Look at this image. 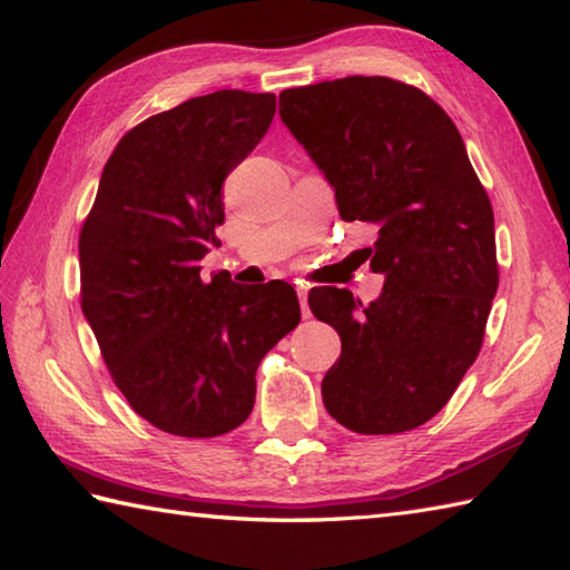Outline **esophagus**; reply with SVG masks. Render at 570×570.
<instances>
[{
    "mask_svg": "<svg viewBox=\"0 0 570 570\" xmlns=\"http://www.w3.org/2000/svg\"><path fill=\"white\" fill-rule=\"evenodd\" d=\"M296 294H298V304H301V313H304V318L311 316V308H308V286L298 284L296 286Z\"/></svg>",
    "mask_w": 570,
    "mask_h": 570,
    "instance_id": "34e87169",
    "label": "esophagus"
}]
</instances>
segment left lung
<instances>
[{
	"instance_id": "8db88e82",
	"label": "left lung",
	"mask_w": 570,
	"mask_h": 570,
	"mask_svg": "<svg viewBox=\"0 0 570 570\" xmlns=\"http://www.w3.org/2000/svg\"><path fill=\"white\" fill-rule=\"evenodd\" d=\"M288 131L335 188L345 223H370L377 301L308 294L341 335L321 392L328 414L367 435L433 419L475 362L498 294L494 215L453 119L414 85L382 76L323 80L278 95Z\"/></svg>"
}]
</instances>
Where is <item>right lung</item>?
<instances>
[{"label":"right lung","mask_w":570,"mask_h":570,"mask_svg":"<svg viewBox=\"0 0 570 570\" xmlns=\"http://www.w3.org/2000/svg\"><path fill=\"white\" fill-rule=\"evenodd\" d=\"M276 95L217 90L144 119L107 159L80 229V306L129 406L184 439L252 414L262 357L292 333V284L200 278L223 184L269 129Z\"/></svg>","instance_id":"obj_1"}]
</instances>
